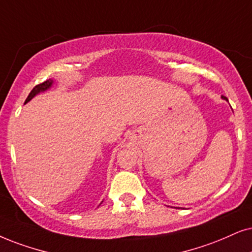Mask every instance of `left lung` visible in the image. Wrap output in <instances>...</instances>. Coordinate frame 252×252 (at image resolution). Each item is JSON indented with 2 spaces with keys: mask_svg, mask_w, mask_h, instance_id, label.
<instances>
[{
  "mask_svg": "<svg viewBox=\"0 0 252 252\" xmlns=\"http://www.w3.org/2000/svg\"><path fill=\"white\" fill-rule=\"evenodd\" d=\"M222 98H223V100H225V101H228V98L225 97V96H222Z\"/></svg>",
  "mask_w": 252,
  "mask_h": 252,
  "instance_id": "1",
  "label": "left lung"
}]
</instances>
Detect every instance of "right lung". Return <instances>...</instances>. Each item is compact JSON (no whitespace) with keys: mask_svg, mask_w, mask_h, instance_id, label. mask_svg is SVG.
<instances>
[{"mask_svg":"<svg viewBox=\"0 0 252 252\" xmlns=\"http://www.w3.org/2000/svg\"><path fill=\"white\" fill-rule=\"evenodd\" d=\"M53 82H55V81H53L52 79H49V80L44 81L43 84L37 85L36 87H34L32 91L30 92V94H29V96L27 97V100H25V103H28L29 101L32 100V98L36 96V95L41 93V92H45V91H47V89H50L53 86Z\"/></svg>","mask_w":252,"mask_h":252,"instance_id":"add662e5","label":"right lung"}]
</instances>
